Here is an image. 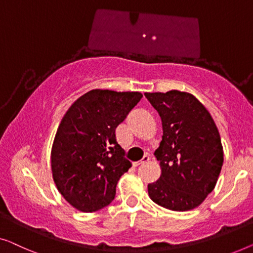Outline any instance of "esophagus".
Instances as JSON below:
<instances>
[{"label":"esophagus","mask_w":253,"mask_h":253,"mask_svg":"<svg viewBox=\"0 0 253 253\" xmlns=\"http://www.w3.org/2000/svg\"><path fill=\"white\" fill-rule=\"evenodd\" d=\"M149 161H150V156H149V155H145L144 157L142 158L140 162H135V163H133V165H134L135 167H136V166H138V165H142V164L147 163V162H149Z\"/></svg>","instance_id":"34e87169"}]
</instances>
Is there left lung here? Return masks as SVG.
I'll return each instance as SVG.
<instances>
[{
	"instance_id": "1",
	"label": "left lung",
	"mask_w": 253,
	"mask_h": 253,
	"mask_svg": "<svg viewBox=\"0 0 253 253\" xmlns=\"http://www.w3.org/2000/svg\"><path fill=\"white\" fill-rule=\"evenodd\" d=\"M162 118L163 138L155 151L162 175L148 184L156 204L189 211L214 189L223 163L221 138L214 120L194 95L186 91L145 92Z\"/></svg>"
}]
</instances>
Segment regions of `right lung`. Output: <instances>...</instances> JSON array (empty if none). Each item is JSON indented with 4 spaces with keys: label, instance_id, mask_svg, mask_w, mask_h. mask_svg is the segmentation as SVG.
<instances>
[{
    "label": "right lung",
    "instance_id": "right-lung-1",
    "mask_svg": "<svg viewBox=\"0 0 253 253\" xmlns=\"http://www.w3.org/2000/svg\"><path fill=\"white\" fill-rule=\"evenodd\" d=\"M141 98L138 91L92 89L64 115L51 149L52 176L79 211H98L115 199L118 180L131 166L116 128Z\"/></svg>",
    "mask_w": 253,
    "mask_h": 253
}]
</instances>
